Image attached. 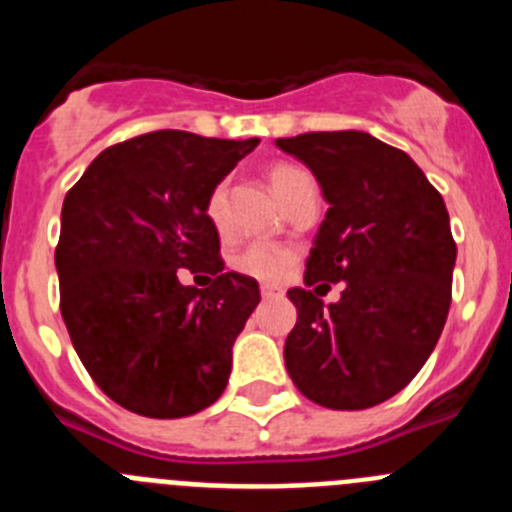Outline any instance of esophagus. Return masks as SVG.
<instances>
[{
  "instance_id": "obj_1",
  "label": "esophagus",
  "mask_w": 512,
  "mask_h": 512,
  "mask_svg": "<svg viewBox=\"0 0 512 512\" xmlns=\"http://www.w3.org/2000/svg\"><path fill=\"white\" fill-rule=\"evenodd\" d=\"M284 292L277 287V284H261V297L264 300H271V297H282Z\"/></svg>"
}]
</instances>
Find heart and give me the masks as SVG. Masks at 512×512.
<instances>
[{
  "mask_svg": "<svg viewBox=\"0 0 512 512\" xmlns=\"http://www.w3.org/2000/svg\"><path fill=\"white\" fill-rule=\"evenodd\" d=\"M269 179L274 192H277V197L284 202L289 194H292V189L300 182H305V179H310V176L292 164H279L271 169ZM225 202H228V187H225V184H217L210 192V197H207L205 212L207 217H210V223L220 230L225 228V220H228ZM292 259H295V253L289 251L287 246H279V243L269 241H253L235 253L233 269L238 271V274H243V277L259 279V282H277V279H282L284 271L289 269Z\"/></svg>",
  "mask_w": 512,
  "mask_h": 512,
  "instance_id": "1",
  "label": "heart"
}]
</instances>
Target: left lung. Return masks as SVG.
Instances as JSON below:
<instances>
[{
  "label": "left lung",
  "instance_id": "8db88e82",
  "mask_svg": "<svg viewBox=\"0 0 512 512\" xmlns=\"http://www.w3.org/2000/svg\"><path fill=\"white\" fill-rule=\"evenodd\" d=\"M274 143L312 171L328 202L305 284L343 282L328 307L310 289L287 292L297 307L287 372L323 408H374L420 372L446 323L456 264L449 212L408 153L369 133Z\"/></svg>",
  "mask_w": 512,
  "mask_h": 512
}]
</instances>
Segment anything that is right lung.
Listing matches in <instances>:
<instances>
[{
    "instance_id": "add662e5",
    "label": "right lung",
    "mask_w": 512,
    "mask_h": 512,
    "mask_svg": "<svg viewBox=\"0 0 512 512\" xmlns=\"http://www.w3.org/2000/svg\"><path fill=\"white\" fill-rule=\"evenodd\" d=\"M259 138L156 130L94 158L66 194L56 271L61 315L104 395L146 418H184L223 395L259 282L223 271L205 207ZM207 270V290L176 270Z\"/></svg>"
}]
</instances>
